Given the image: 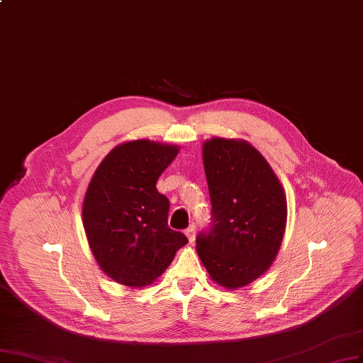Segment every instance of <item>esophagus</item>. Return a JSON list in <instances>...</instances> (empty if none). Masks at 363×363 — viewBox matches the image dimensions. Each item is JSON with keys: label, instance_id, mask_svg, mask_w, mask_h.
<instances>
[{"label": "esophagus", "instance_id": "1", "mask_svg": "<svg viewBox=\"0 0 363 363\" xmlns=\"http://www.w3.org/2000/svg\"><path fill=\"white\" fill-rule=\"evenodd\" d=\"M194 232H196L194 226H190L189 229H185V235H186V238H189L190 244L194 241Z\"/></svg>", "mask_w": 363, "mask_h": 363}]
</instances>
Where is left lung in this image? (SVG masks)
<instances>
[{"instance_id":"8db88e82","label":"left lung","mask_w":363,"mask_h":363,"mask_svg":"<svg viewBox=\"0 0 363 363\" xmlns=\"http://www.w3.org/2000/svg\"><path fill=\"white\" fill-rule=\"evenodd\" d=\"M211 197V229L196 250L216 284L237 289L273 264L286 226V197L267 160L244 140L214 137L203 143Z\"/></svg>"}]
</instances>
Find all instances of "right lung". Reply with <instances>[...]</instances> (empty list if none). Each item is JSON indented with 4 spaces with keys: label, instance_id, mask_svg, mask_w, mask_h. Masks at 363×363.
Wrapping results in <instances>:
<instances>
[{
    "label": "right lung",
    "instance_id": "obj_1",
    "mask_svg": "<svg viewBox=\"0 0 363 363\" xmlns=\"http://www.w3.org/2000/svg\"><path fill=\"white\" fill-rule=\"evenodd\" d=\"M179 147L133 140L102 160L87 186L83 225L101 270L116 282L142 288L166 272L189 242L167 226L169 199L157 181Z\"/></svg>",
    "mask_w": 363,
    "mask_h": 363
}]
</instances>
